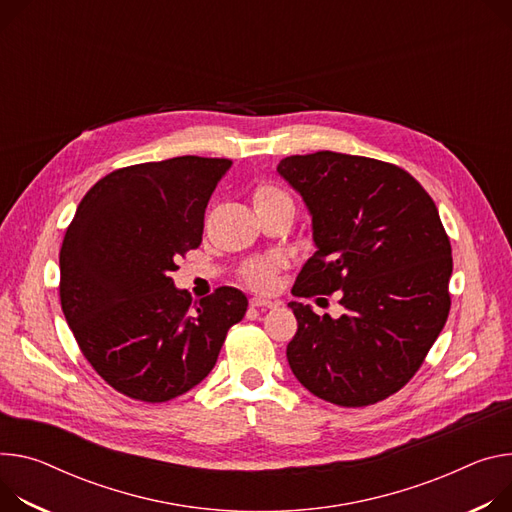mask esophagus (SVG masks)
<instances>
[{
    "mask_svg": "<svg viewBox=\"0 0 512 512\" xmlns=\"http://www.w3.org/2000/svg\"><path fill=\"white\" fill-rule=\"evenodd\" d=\"M280 302L269 300V298H251V306L253 308H275Z\"/></svg>",
    "mask_w": 512,
    "mask_h": 512,
    "instance_id": "34e87169",
    "label": "esophagus"
}]
</instances>
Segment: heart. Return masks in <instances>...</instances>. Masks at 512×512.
<instances>
[{"instance_id":"b5f03b06","label":"heart","mask_w":512,"mask_h":512,"mask_svg":"<svg viewBox=\"0 0 512 512\" xmlns=\"http://www.w3.org/2000/svg\"><path fill=\"white\" fill-rule=\"evenodd\" d=\"M290 200V196L277 188L273 183H261L259 188L253 194V204L255 208L259 206H269V204H277V202H286ZM292 202V200H290ZM282 267V261L277 257H259V259H251L249 263H245L243 267V277L245 282L255 288V290H269L273 284L275 271Z\"/></svg>"}]
</instances>
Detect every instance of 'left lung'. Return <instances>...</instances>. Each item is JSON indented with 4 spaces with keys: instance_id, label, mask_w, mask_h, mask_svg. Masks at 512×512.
<instances>
[{
    "instance_id": "obj_1",
    "label": "left lung",
    "mask_w": 512,
    "mask_h": 512,
    "mask_svg": "<svg viewBox=\"0 0 512 512\" xmlns=\"http://www.w3.org/2000/svg\"><path fill=\"white\" fill-rule=\"evenodd\" d=\"M312 216L316 253L292 294H341L345 314L290 302L298 331L288 363L298 382L337 406L396 394L423 365L449 316V237L431 196L408 171L318 151L277 165Z\"/></svg>"
}]
</instances>
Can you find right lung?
<instances>
[{"mask_svg": "<svg viewBox=\"0 0 512 512\" xmlns=\"http://www.w3.org/2000/svg\"><path fill=\"white\" fill-rule=\"evenodd\" d=\"M230 159L173 157L116 169L77 206L59 253L61 308L98 374L120 394L167 402L216 363L247 296L222 286L192 306L177 259L198 249L208 200Z\"/></svg>", "mask_w": 512, "mask_h": 512, "instance_id": "obj_1", "label": "right lung"}]
</instances>
